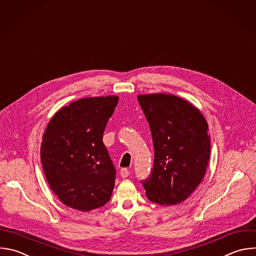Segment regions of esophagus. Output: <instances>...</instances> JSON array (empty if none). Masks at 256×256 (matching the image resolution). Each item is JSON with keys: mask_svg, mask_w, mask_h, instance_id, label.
Instances as JSON below:
<instances>
[{"mask_svg": "<svg viewBox=\"0 0 256 256\" xmlns=\"http://www.w3.org/2000/svg\"><path fill=\"white\" fill-rule=\"evenodd\" d=\"M120 176H122V178H128L130 176V171L126 168H122L120 170Z\"/></svg>", "mask_w": 256, "mask_h": 256, "instance_id": "obj_1", "label": "esophagus"}]
</instances>
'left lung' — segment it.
Returning <instances> with one entry per match:
<instances>
[{"label": "left lung", "mask_w": 256, "mask_h": 256, "mask_svg": "<svg viewBox=\"0 0 256 256\" xmlns=\"http://www.w3.org/2000/svg\"><path fill=\"white\" fill-rule=\"evenodd\" d=\"M150 124L154 160L140 181L148 199L160 205L185 201L201 183L210 156L208 124L188 102L171 94L138 96Z\"/></svg>", "instance_id": "obj_1"}]
</instances>
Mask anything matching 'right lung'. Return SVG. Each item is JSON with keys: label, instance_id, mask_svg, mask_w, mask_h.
<instances>
[{"label": "right lung", "instance_id": "right-lung-1", "mask_svg": "<svg viewBox=\"0 0 256 256\" xmlns=\"http://www.w3.org/2000/svg\"><path fill=\"white\" fill-rule=\"evenodd\" d=\"M118 102V96L73 102L55 114L43 134L45 177L70 208L88 212L110 199L116 172L102 136Z\"/></svg>", "mask_w": 256, "mask_h": 256}]
</instances>
